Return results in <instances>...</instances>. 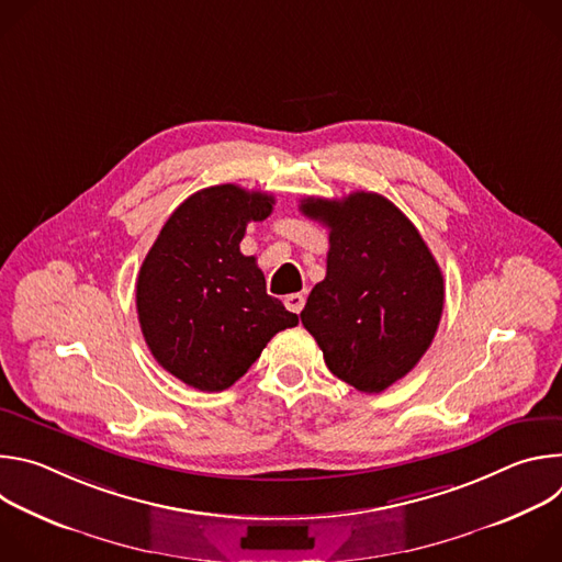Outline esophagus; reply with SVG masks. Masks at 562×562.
<instances>
[{
    "label": "esophagus",
    "mask_w": 562,
    "mask_h": 562,
    "mask_svg": "<svg viewBox=\"0 0 562 562\" xmlns=\"http://www.w3.org/2000/svg\"><path fill=\"white\" fill-rule=\"evenodd\" d=\"M284 306L291 311V313H300L304 308V295L302 293H291L284 297Z\"/></svg>",
    "instance_id": "obj_1"
}]
</instances>
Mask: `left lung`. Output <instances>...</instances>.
<instances>
[{"mask_svg":"<svg viewBox=\"0 0 562 562\" xmlns=\"http://www.w3.org/2000/svg\"><path fill=\"white\" fill-rule=\"evenodd\" d=\"M300 211L329 228L327 276L300 313L334 375L362 393L405 378L442 315V271L412 220L378 193L304 198Z\"/></svg>","mask_w":562,"mask_h":562,"instance_id":"8db88e82","label":"left lung"}]
</instances>
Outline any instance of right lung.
I'll return each mask as SVG.
<instances>
[{
	"mask_svg": "<svg viewBox=\"0 0 562 562\" xmlns=\"http://www.w3.org/2000/svg\"><path fill=\"white\" fill-rule=\"evenodd\" d=\"M273 195L235 184L187 198L146 254L137 317L153 358L200 391H224L297 315L267 293L254 256L239 254L247 224L273 211Z\"/></svg>",
	"mask_w": 562,
	"mask_h": 562,
	"instance_id": "obj_1",
	"label": "right lung"
}]
</instances>
